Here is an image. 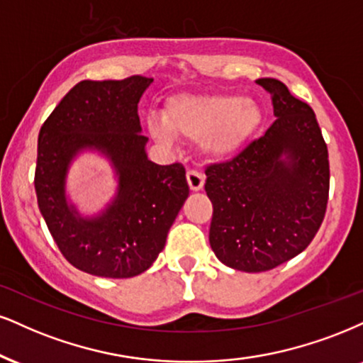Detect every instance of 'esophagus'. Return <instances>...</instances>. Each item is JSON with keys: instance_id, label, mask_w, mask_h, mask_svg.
<instances>
[{"instance_id": "1", "label": "esophagus", "mask_w": 363, "mask_h": 363, "mask_svg": "<svg viewBox=\"0 0 363 363\" xmlns=\"http://www.w3.org/2000/svg\"><path fill=\"white\" fill-rule=\"evenodd\" d=\"M186 182H189L190 190L199 191L203 189L205 177H203V173L199 172V169H189V173H186Z\"/></svg>"}]
</instances>
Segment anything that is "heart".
<instances>
[{
  "mask_svg": "<svg viewBox=\"0 0 363 363\" xmlns=\"http://www.w3.org/2000/svg\"><path fill=\"white\" fill-rule=\"evenodd\" d=\"M163 123H150L156 140L172 136L185 143H202L213 158L239 153L262 124V111L252 99L232 94H180L168 99L161 113Z\"/></svg>",
  "mask_w": 363,
  "mask_h": 363,
  "instance_id": "heart-1",
  "label": "heart"
}]
</instances>
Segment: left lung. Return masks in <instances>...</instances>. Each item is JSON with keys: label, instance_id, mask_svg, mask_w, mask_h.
Returning a JSON list of instances; mask_svg holds the SVG:
<instances>
[{"label": "left lung", "instance_id": "left-lung-1", "mask_svg": "<svg viewBox=\"0 0 363 363\" xmlns=\"http://www.w3.org/2000/svg\"><path fill=\"white\" fill-rule=\"evenodd\" d=\"M276 121L239 155L205 169L210 247L237 271L262 272L303 252L325 218L328 150L306 102L281 80L259 79Z\"/></svg>", "mask_w": 363, "mask_h": 363}]
</instances>
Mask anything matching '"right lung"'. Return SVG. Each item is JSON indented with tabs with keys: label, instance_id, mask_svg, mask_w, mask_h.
<instances>
[{
	"label": "right lung",
	"instance_id": "1",
	"mask_svg": "<svg viewBox=\"0 0 363 363\" xmlns=\"http://www.w3.org/2000/svg\"><path fill=\"white\" fill-rule=\"evenodd\" d=\"M153 79L82 80L58 102L38 134L35 191L57 247L77 269L101 277L145 272L163 250L189 196L185 168L147 160L138 102ZM96 147L120 177L118 196L101 218L82 219L65 200L69 160Z\"/></svg>",
	"mask_w": 363,
	"mask_h": 363
}]
</instances>
